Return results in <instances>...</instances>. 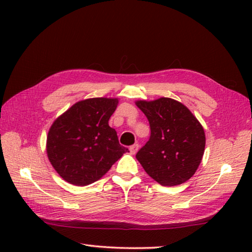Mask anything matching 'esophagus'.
Listing matches in <instances>:
<instances>
[{"mask_svg":"<svg viewBox=\"0 0 252 252\" xmlns=\"http://www.w3.org/2000/svg\"><path fill=\"white\" fill-rule=\"evenodd\" d=\"M129 150H130V152L132 153V155H135V153L138 152V150H139V144H138V143L133 144V146H131V147L129 148Z\"/></svg>","mask_w":252,"mask_h":252,"instance_id":"esophagus-1","label":"esophagus"}]
</instances>
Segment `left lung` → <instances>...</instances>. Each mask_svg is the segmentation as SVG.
I'll return each instance as SVG.
<instances>
[{"instance_id":"obj_1","label":"left lung","mask_w":252,"mask_h":252,"mask_svg":"<svg viewBox=\"0 0 252 252\" xmlns=\"http://www.w3.org/2000/svg\"><path fill=\"white\" fill-rule=\"evenodd\" d=\"M135 104L151 129L150 139L135 156L144 171L164 187L189 180L201 163L206 147L201 123L186 105L170 97Z\"/></svg>"}]
</instances>
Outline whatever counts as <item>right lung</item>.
Returning <instances> with one entry per match:
<instances>
[{
	"label": "right lung",
	"mask_w": 252,
	"mask_h": 252,
	"mask_svg": "<svg viewBox=\"0 0 252 252\" xmlns=\"http://www.w3.org/2000/svg\"><path fill=\"white\" fill-rule=\"evenodd\" d=\"M118 99L92 97L74 103L51 126L46 138L48 158L63 180L83 187L109 171L129 152L109 126Z\"/></svg>",
	"instance_id": "add662e5"
}]
</instances>
